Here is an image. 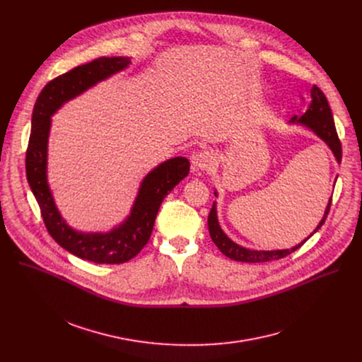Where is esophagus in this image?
I'll return each mask as SVG.
<instances>
[{"instance_id": "esophagus-1", "label": "esophagus", "mask_w": 362, "mask_h": 362, "mask_svg": "<svg viewBox=\"0 0 362 362\" xmlns=\"http://www.w3.org/2000/svg\"><path fill=\"white\" fill-rule=\"evenodd\" d=\"M215 162H216V159L211 151H199V153H194L190 158L193 172L209 170L215 165Z\"/></svg>"}]
</instances>
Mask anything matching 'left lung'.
Wrapping results in <instances>:
<instances>
[{
	"label": "left lung",
	"instance_id": "left-lung-1",
	"mask_svg": "<svg viewBox=\"0 0 362 362\" xmlns=\"http://www.w3.org/2000/svg\"><path fill=\"white\" fill-rule=\"evenodd\" d=\"M289 123H296V124H302L306 126L308 129H311L321 140H324L328 147L331 148V151L334 153V156L337 159V162H341L342 158V148H341V141L338 139L337 134V129L334 124V117H332V112L331 107L328 105V100L325 97V94L321 91L320 87L314 86L311 88V101L305 110V113L302 116H293ZM218 193L215 192V196ZM331 200L329 199L327 209L324 212V216L321 219V222L318 223V226L315 228V230L309 235L306 239H303L300 243H298L296 246L291 247V249H278V250H253V249H246L238 243H235L230 238H228V235L222 230L219 221H218V215H216V202H214V206L211 209L209 218H208V226H209V233L211 238L214 240V243L219 247V250L230 257L233 261H239V262H250V264H256V262H268V261H275V259H282V257L288 256L289 253L295 252L296 249H299L309 238H311L315 232H318V229L324 225L329 208H331Z\"/></svg>",
	"mask_w": 362,
	"mask_h": 362
}]
</instances>
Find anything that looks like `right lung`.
I'll return each instance as SVG.
<instances>
[{
    "mask_svg": "<svg viewBox=\"0 0 362 362\" xmlns=\"http://www.w3.org/2000/svg\"><path fill=\"white\" fill-rule=\"evenodd\" d=\"M129 57H100L47 83L34 105L31 133L25 154L27 180L40 206L48 233L70 253L94 264H124L148 242L163 199L189 175L186 158H173L143 179L130 215L106 233L74 230L60 215L47 182V146L53 116L64 103L80 95L98 81L129 67Z\"/></svg>",
    "mask_w": 362,
    "mask_h": 362,
    "instance_id": "right-lung-1",
    "label": "right lung"
}]
</instances>
